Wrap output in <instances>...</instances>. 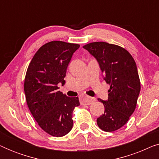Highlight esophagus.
Here are the masks:
<instances>
[{"mask_svg":"<svg viewBox=\"0 0 159 159\" xmlns=\"http://www.w3.org/2000/svg\"><path fill=\"white\" fill-rule=\"evenodd\" d=\"M95 101V98H91V97H82L80 99V103L81 105H90L93 102Z\"/></svg>","mask_w":159,"mask_h":159,"instance_id":"34e87169","label":"esophagus"}]
</instances>
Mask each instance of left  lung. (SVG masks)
<instances>
[{
	"mask_svg": "<svg viewBox=\"0 0 159 159\" xmlns=\"http://www.w3.org/2000/svg\"><path fill=\"white\" fill-rule=\"evenodd\" d=\"M99 63L104 80L110 84L108 101L103 103L104 114L97 119L98 126L105 132L123 127L133 114L140 91L138 69L129 52L119 45L94 42L84 45Z\"/></svg>",
	"mask_w": 159,
	"mask_h": 159,
	"instance_id": "8db88e82",
	"label": "left lung"
}]
</instances>
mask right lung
Here are the masks:
<instances>
[{
  "mask_svg": "<svg viewBox=\"0 0 159 159\" xmlns=\"http://www.w3.org/2000/svg\"><path fill=\"white\" fill-rule=\"evenodd\" d=\"M79 44L51 41L34 54L26 73L24 90L28 108L38 125L50 135L62 137L73 126L72 114L80 106L78 97L58 90L65 83L66 69Z\"/></svg>",
  "mask_w": 159,
  "mask_h": 159,
  "instance_id": "obj_1",
  "label": "right lung"
}]
</instances>
